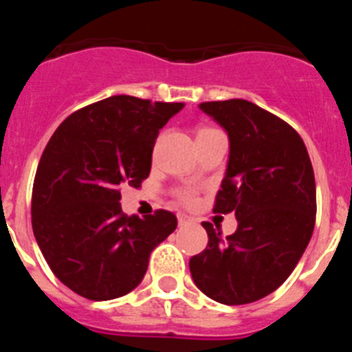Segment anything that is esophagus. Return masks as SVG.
Instances as JSON below:
<instances>
[{
	"label": "esophagus",
	"instance_id": "34e87169",
	"mask_svg": "<svg viewBox=\"0 0 352 352\" xmlns=\"http://www.w3.org/2000/svg\"><path fill=\"white\" fill-rule=\"evenodd\" d=\"M178 222H179V226H186V223L190 222V219H188L186 214H178Z\"/></svg>",
	"mask_w": 352,
	"mask_h": 352
}]
</instances>
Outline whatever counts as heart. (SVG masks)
I'll use <instances>...</instances> for the list:
<instances>
[{
    "label": "heart",
    "instance_id": "obj_1",
    "mask_svg": "<svg viewBox=\"0 0 352 352\" xmlns=\"http://www.w3.org/2000/svg\"><path fill=\"white\" fill-rule=\"evenodd\" d=\"M182 199L183 203H192V201H194V194H192V192H183Z\"/></svg>",
    "mask_w": 352,
    "mask_h": 352
}]
</instances>
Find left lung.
I'll list each match as a JSON object with an SVG mask.
<instances>
[{
  "label": "left lung",
  "mask_w": 352,
  "mask_h": 352,
  "mask_svg": "<svg viewBox=\"0 0 352 352\" xmlns=\"http://www.w3.org/2000/svg\"><path fill=\"white\" fill-rule=\"evenodd\" d=\"M229 138V162L213 211L238 219L234 234L203 222L208 247L188 263L195 285L223 305H245L280 287L309 245L316 179L300 133L241 98L204 102Z\"/></svg>",
  "instance_id": "obj_1"
}]
</instances>
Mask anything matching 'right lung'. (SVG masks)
Masks as SVG:
<instances>
[{"instance_id": "obj_1", "label": "right lung", "mask_w": 352, "mask_h": 352, "mask_svg": "<svg viewBox=\"0 0 352 352\" xmlns=\"http://www.w3.org/2000/svg\"><path fill=\"white\" fill-rule=\"evenodd\" d=\"M183 104L109 96L70 114L43 149L33 183L31 223L58 278L93 301L138 287L149 256L178 226L158 210L139 219L121 211L120 186L151 170L158 130Z\"/></svg>"}]
</instances>
